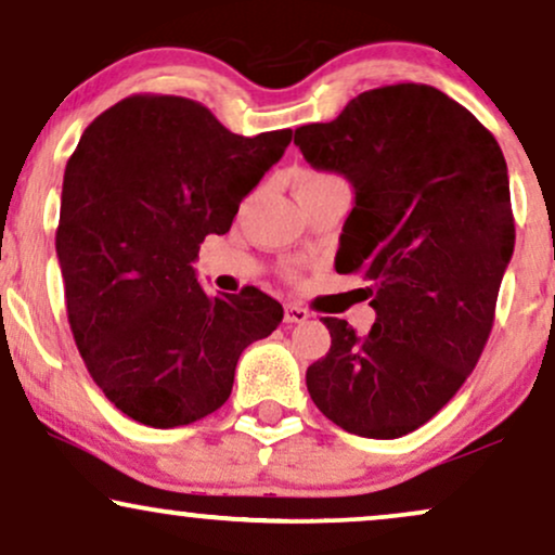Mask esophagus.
Instances as JSON below:
<instances>
[{
    "mask_svg": "<svg viewBox=\"0 0 555 555\" xmlns=\"http://www.w3.org/2000/svg\"><path fill=\"white\" fill-rule=\"evenodd\" d=\"M307 318H310V312H307L305 307H299V305L284 307V322H305Z\"/></svg>",
    "mask_w": 555,
    "mask_h": 555,
    "instance_id": "esophagus-1",
    "label": "esophagus"
}]
</instances>
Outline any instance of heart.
Segmentation results:
<instances>
[{
    "label": "heart",
    "instance_id": "heart-1",
    "mask_svg": "<svg viewBox=\"0 0 555 555\" xmlns=\"http://www.w3.org/2000/svg\"><path fill=\"white\" fill-rule=\"evenodd\" d=\"M330 179H338V177H333V173H325V171H314V168H299V171L294 173V189L322 184V181H330Z\"/></svg>",
    "mask_w": 555,
    "mask_h": 555
}]
</instances>
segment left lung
Masks as SVG:
<instances>
[{"mask_svg": "<svg viewBox=\"0 0 555 555\" xmlns=\"http://www.w3.org/2000/svg\"><path fill=\"white\" fill-rule=\"evenodd\" d=\"M294 145L353 184L335 269L363 273L376 310L366 335L322 318L333 340L307 389L343 430L402 438L451 402L492 333L515 248L502 149L427 83L363 91L333 122L294 130Z\"/></svg>", "mask_w": 555, "mask_h": 555, "instance_id": "8db88e82", "label": "left lung"}]
</instances>
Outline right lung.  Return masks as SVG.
I'll return each mask as SVG.
<instances>
[{
	"instance_id": "1",
	"label": "right lung",
	"mask_w": 555,
	"mask_h": 555,
	"mask_svg": "<svg viewBox=\"0 0 555 555\" xmlns=\"http://www.w3.org/2000/svg\"><path fill=\"white\" fill-rule=\"evenodd\" d=\"M289 143L292 130L235 135L171 94L125 96L83 130L63 173L55 254L76 348L135 423L212 415L243 350L282 322L256 286L209 297L192 263Z\"/></svg>"
}]
</instances>
